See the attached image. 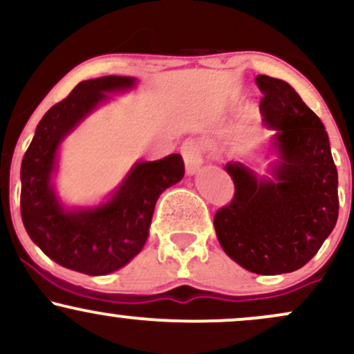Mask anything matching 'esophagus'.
<instances>
[{"label":"esophagus","mask_w":354,"mask_h":354,"mask_svg":"<svg viewBox=\"0 0 354 354\" xmlns=\"http://www.w3.org/2000/svg\"><path fill=\"white\" fill-rule=\"evenodd\" d=\"M181 154L186 165V173L194 174L201 168L203 154H201V145L198 143V141L194 140L185 141L181 146Z\"/></svg>","instance_id":"obj_1"}]
</instances>
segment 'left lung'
<instances>
[{
	"instance_id": "8db88e82",
	"label": "left lung",
	"mask_w": 354,
	"mask_h": 354,
	"mask_svg": "<svg viewBox=\"0 0 354 354\" xmlns=\"http://www.w3.org/2000/svg\"><path fill=\"white\" fill-rule=\"evenodd\" d=\"M263 123L274 131L276 160L259 176L245 161L225 169L233 201L214 214L225 253L256 274L299 270L318 253L338 219V171L323 123L286 81L258 75Z\"/></svg>"
}]
</instances>
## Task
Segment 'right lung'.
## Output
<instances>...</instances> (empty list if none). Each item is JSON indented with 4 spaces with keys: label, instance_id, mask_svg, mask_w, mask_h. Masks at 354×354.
I'll use <instances>...</instances> for the list:
<instances>
[{
    "label": "right lung",
    "instance_id": "add662e5",
    "mask_svg": "<svg viewBox=\"0 0 354 354\" xmlns=\"http://www.w3.org/2000/svg\"><path fill=\"white\" fill-rule=\"evenodd\" d=\"M131 76L81 81L41 118L21 161V218L30 238L48 258L89 276L113 273L143 250L158 198L185 176L173 153L136 161L123 181L95 206H66L55 189L61 143L111 95L131 91Z\"/></svg>",
    "mask_w": 354,
    "mask_h": 354
}]
</instances>
